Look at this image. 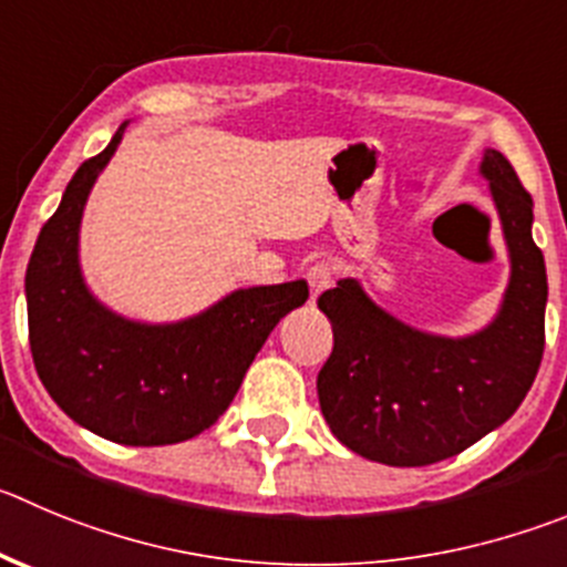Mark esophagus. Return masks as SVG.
I'll use <instances>...</instances> for the list:
<instances>
[{
  "label": "esophagus",
  "mask_w": 567,
  "mask_h": 567,
  "mask_svg": "<svg viewBox=\"0 0 567 567\" xmlns=\"http://www.w3.org/2000/svg\"><path fill=\"white\" fill-rule=\"evenodd\" d=\"M308 285L313 299L319 293H324V290L332 285V268L327 266V262H313V266L308 268Z\"/></svg>",
  "instance_id": "obj_1"
}]
</instances>
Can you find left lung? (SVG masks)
<instances>
[{"label":"left lung","mask_w":567,"mask_h":567,"mask_svg":"<svg viewBox=\"0 0 567 567\" xmlns=\"http://www.w3.org/2000/svg\"><path fill=\"white\" fill-rule=\"evenodd\" d=\"M481 173L504 224L512 279L498 319L470 338L411 330L355 279L319 296L332 324L321 367V414L341 444L391 467H425L467 451L504 425L537 378L546 349V262L532 237V195L501 151Z\"/></svg>","instance_id":"8db88e82"}]
</instances>
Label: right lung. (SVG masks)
Instances as JSON below:
<instances>
[{
  "mask_svg": "<svg viewBox=\"0 0 567 567\" xmlns=\"http://www.w3.org/2000/svg\"><path fill=\"white\" fill-rule=\"evenodd\" d=\"M86 158L41 229L28 266V330L35 372L78 425L134 447L198 436L235 400L282 316L308 301V282L235 290L189 321L147 327L94 299L78 268V229L94 178L123 140Z\"/></svg>",
  "mask_w": 567,
  "mask_h": 567,
  "instance_id": "1",
  "label": "right lung"
}]
</instances>
